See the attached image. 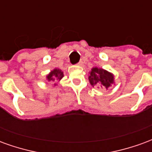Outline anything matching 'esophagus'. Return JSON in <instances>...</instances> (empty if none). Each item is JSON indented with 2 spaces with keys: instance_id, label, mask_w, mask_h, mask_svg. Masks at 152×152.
<instances>
[{
  "instance_id": "34e87169",
  "label": "esophagus",
  "mask_w": 152,
  "mask_h": 152,
  "mask_svg": "<svg viewBox=\"0 0 152 152\" xmlns=\"http://www.w3.org/2000/svg\"><path fill=\"white\" fill-rule=\"evenodd\" d=\"M77 65H78V66H82V65H83V62H82V61H80V63H78V64H77Z\"/></svg>"
}]
</instances>
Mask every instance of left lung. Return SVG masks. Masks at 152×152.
<instances>
[{
  "label": "left lung",
  "instance_id": "left-lung-1",
  "mask_svg": "<svg viewBox=\"0 0 152 152\" xmlns=\"http://www.w3.org/2000/svg\"><path fill=\"white\" fill-rule=\"evenodd\" d=\"M88 79L93 87L97 86L108 89L111 86L115 85L114 74L98 66H94L89 71Z\"/></svg>",
  "mask_w": 152,
  "mask_h": 152
}]
</instances>
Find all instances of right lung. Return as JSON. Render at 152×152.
<instances>
[{
	"label": "right lung",
	"instance_id": "right-lung-1",
	"mask_svg": "<svg viewBox=\"0 0 152 152\" xmlns=\"http://www.w3.org/2000/svg\"><path fill=\"white\" fill-rule=\"evenodd\" d=\"M64 76L63 72L59 68H54L52 71H50L49 74H47L45 78L48 81L50 82H55V81H60L61 80L63 79V77ZM57 84H54V86H56Z\"/></svg>",
	"mask_w": 152,
	"mask_h": 152
}]
</instances>
